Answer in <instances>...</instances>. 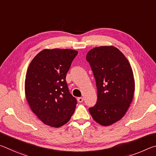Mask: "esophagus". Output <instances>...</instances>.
I'll list each match as a JSON object with an SVG mask.
<instances>
[{
	"label": "esophagus",
	"instance_id": "esophagus-1",
	"mask_svg": "<svg viewBox=\"0 0 156 156\" xmlns=\"http://www.w3.org/2000/svg\"><path fill=\"white\" fill-rule=\"evenodd\" d=\"M77 100H78V101L79 102H82L83 101L84 98H81V97H80V98H78Z\"/></svg>",
	"mask_w": 156,
	"mask_h": 156
}]
</instances>
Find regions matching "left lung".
Masks as SVG:
<instances>
[{
  "instance_id": "1",
  "label": "left lung",
  "mask_w": 156,
  "mask_h": 156,
  "mask_svg": "<svg viewBox=\"0 0 156 156\" xmlns=\"http://www.w3.org/2000/svg\"><path fill=\"white\" fill-rule=\"evenodd\" d=\"M96 80L98 99L89 111L94 120L109 126L125 115L133 98L135 83L130 64L113 46L97 47L87 54Z\"/></svg>"
}]
</instances>
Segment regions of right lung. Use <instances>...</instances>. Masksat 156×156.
<instances>
[{"mask_svg": "<svg viewBox=\"0 0 156 156\" xmlns=\"http://www.w3.org/2000/svg\"><path fill=\"white\" fill-rule=\"evenodd\" d=\"M78 51L44 49L31 60L25 82L26 98L45 125L60 127L70 120L77 100L69 91L66 75Z\"/></svg>", "mask_w": 156, "mask_h": 156, "instance_id": "obj_1", "label": "right lung"}]
</instances>
